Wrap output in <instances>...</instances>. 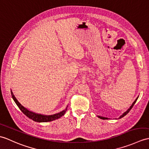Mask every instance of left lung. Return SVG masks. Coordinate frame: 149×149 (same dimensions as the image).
Returning a JSON list of instances; mask_svg holds the SVG:
<instances>
[{
  "mask_svg": "<svg viewBox=\"0 0 149 149\" xmlns=\"http://www.w3.org/2000/svg\"><path fill=\"white\" fill-rule=\"evenodd\" d=\"M138 97L136 98V100H134V102L132 103V105H131V106H130V108L128 109H127V110H126V111L125 112H124L123 114H122V115L121 116H120L119 117V119H120V118H122V117H123L124 116H125L126 115V114L127 113H128V112L130 111V110L131 109H132V107L134 106V104H135V103H136V100H138ZM98 117H99V118L100 119H104V120H105V119H109V118H107V117H102V116H98Z\"/></svg>",
  "mask_w": 149,
  "mask_h": 149,
  "instance_id": "left-lung-1",
  "label": "left lung"
}]
</instances>
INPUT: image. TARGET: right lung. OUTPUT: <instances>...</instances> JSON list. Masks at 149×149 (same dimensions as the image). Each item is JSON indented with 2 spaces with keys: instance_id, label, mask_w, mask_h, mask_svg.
<instances>
[{
  "instance_id": "right-lung-1",
  "label": "right lung",
  "mask_w": 149,
  "mask_h": 149,
  "mask_svg": "<svg viewBox=\"0 0 149 149\" xmlns=\"http://www.w3.org/2000/svg\"><path fill=\"white\" fill-rule=\"evenodd\" d=\"M11 96L13 100L16 103L17 106L19 107V109L21 110V111L25 114V116H26L28 117H29V118L32 119L36 122L46 123V122H49V121H52V120L58 119L59 118H60L61 117L64 116V114L65 113V112H66L67 110L68 106L65 108V110H62L61 112L55 113V114H53V115H49V116L43 115V114L33 112L32 111H30V110L27 109L25 107H23L22 104H21V103L18 101V100H17L16 98L15 97V96L14 95L12 90L11 91Z\"/></svg>"
}]
</instances>
